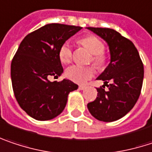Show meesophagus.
Returning a JSON list of instances; mask_svg holds the SVG:
<instances>
[{"label": "esophagus", "mask_w": 152, "mask_h": 152, "mask_svg": "<svg viewBox=\"0 0 152 152\" xmlns=\"http://www.w3.org/2000/svg\"><path fill=\"white\" fill-rule=\"evenodd\" d=\"M86 87L85 86H83V85H79V90H84Z\"/></svg>", "instance_id": "obj_1"}]
</instances>
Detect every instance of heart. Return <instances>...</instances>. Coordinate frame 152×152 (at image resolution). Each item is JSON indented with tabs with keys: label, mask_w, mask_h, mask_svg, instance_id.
Returning <instances> with one entry per match:
<instances>
[{
	"label": "heart",
	"mask_w": 152,
	"mask_h": 152,
	"mask_svg": "<svg viewBox=\"0 0 152 152\" xmlns=\"http://www.w3.org/2000/svg\"><path fill=\"white\" fill-rule=\"evenodd\" d=\"M79 44L90 51L92 54L90 61L96 67L101 68L106 62V55L104 54V42L96 36L90 35L84 37L79 41ZM73 56V51L71 45L69 42H65L59 49V59L63 63L71 62ZM66 76L77 83H84L95 75V69L93 67H83L78 65H72L69 67L65 71Z\"/></svg>",
	"instance_id": "1"
}]
</instances>
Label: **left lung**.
<instances>
[{"label":"left lung","mask_w":152,"mask_h":152,"mask_svg":"<svg viewBox=\"0 0 152 152\" xmlns=\"http://www.w3.org/2000/svg\"><path fill=\"white\" fill-rule=\"evenodd\" d=\"M87 28L103 38L110 52V64L96 78L104 81V84L96 89V98L87 107L97 120L113 122L124 117L137 103L143 85L144 64L133 42L116 30ZM104 85L109 90H104Z\"/></svg>","instance_id":"1"}]
</instances>
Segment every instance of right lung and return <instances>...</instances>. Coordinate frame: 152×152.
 <instances>
[{
    "mask_svg": "<svg viewBox=\"0 0 152 152\" xmlns=\"http://www.w3.org/2000/svg\"><path fill=\"white\" fill-rule=\"evenodd\" d=\"M82 27L47 24L25 36L11 62V81L15 96L31 117L46 121L64 110L69 92L78 85L70 80L50 82L63 72L59 49Z\"/></svg>",
    "mask_w": 152,
    "mask_h": 152,
    "instance_id": "right-lung-1",
    "label": "right lung"
}]
</instances>
